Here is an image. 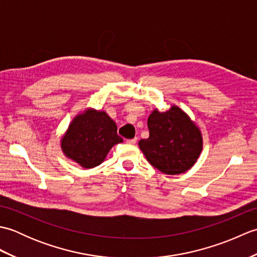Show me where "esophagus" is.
Here are the masks:
<instances>
[{
  "mask_svg": "<svg viewBox=\"0 0 257 257\" xmlns=\"http://www.w3.org/2000/svg\"><path fill=\"white\" fill-rule=\"evenodd\" d=\"M137 138H134V139H127V141H125V143L127 144H129V145H136L137 144Z\"/></svg>",
  "mask_w": 257,
  "mask_h": 257,
  "instance_id": "esophagus-1",
  "label": "esophagus"
}]
</instances>
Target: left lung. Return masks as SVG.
<instances>
[{"instance_id": "left-lung-1", "label": "left lung", "mask_w": 257, "mask_h": 257, "mask_svg": "<svg viewBox=\"0 0 257 257\" xmlns=\"http://www.w3.org/2000/svg\"><path fill=\"white\" fill-rule=\"evenodd\" d=\"M149 138L139 148L152 166L169 176L192 168L203 149L202 133L189 114L177 105L165 111L156 108L148 117Z\"/></svg>"}]
</instances>
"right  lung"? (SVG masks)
<instances>
[{
	"label": "right lung",
	"instance_id": "obj_1",
	"mask_svg": "<svg viewBox=\"0 0 257 257\" xmlns=\"http://www.w3.org/2000/svg\"><path fill=\"white\" fill-rule=\"evenodd\" d=\"M122 141L116 122L107 112L88 107L68 124L61 138V149L67 159L91 169L105 161L112 147Z\"/></svg>",
	"mask_w": 257,
	"mask_h": 257
}]
</instances>
